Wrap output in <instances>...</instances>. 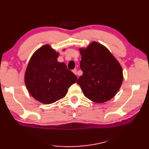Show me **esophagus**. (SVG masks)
Masks as SVG:
<instances>
[{"mask_svg": "<svg viewBox=\"0 0 149 149\" xmlns=\"http://www.w3.org/2000/svg\"><path fill=\"white\" fill-rule=\"evenodd\" d=\"M73 73H74L76 75H77V74H78L77 70H76V69H74V70H73Z\"/></svg>", "mask_w": 149, "mask_h": 149, "instance_id": "1", "label": "esophagus"}]
</instances>
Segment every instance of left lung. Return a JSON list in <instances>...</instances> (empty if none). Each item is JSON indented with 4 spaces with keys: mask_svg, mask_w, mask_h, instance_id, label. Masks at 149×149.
I'll list each match as a JSON object with an SVG mask.
<instances>
[{
    "mask_svg": "<svg viewBox=\"0 0 149 149\" xmlns=\"http://www.w3.org/2000/svg\"><path fill=\"white\" fill-rule=\"evenodd\" d=\"M79 50L83 74L77 83L84 95L96 103L109 101L123 83V68L119 61L106 47L96 42Z\"/></svg>",
    "mask_w": 149,
    "mask_h": 149,
    "instance_id": "1",
    "label": "left lung"
}]
</instances>
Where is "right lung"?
<instances>
[{"label": "right lung", "mask_w": 149, "mask_h": 149, "mask_svg": "<svg viewBox=\"0 0 149 149\" xmlns=\"http://www.w3.org/2000/svg\"><path fill=\"white\" fill-rule=\"evenodd\" d=\"M58 56L59 53L45 45L33 54L25 71V83L29 93L45 104L64 97L77 80L65 63L57 61Z\"/></svg>", "instance_id": "right-lung-1"}]
</instances>
